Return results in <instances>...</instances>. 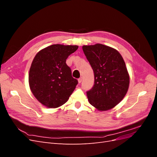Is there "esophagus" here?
Masks as SVG:
<instances>
[{
	"label": "esophagus",
	"mask_w": 157,
	"mask_h": 157,
	"mask_svg": "<svg viewBox=\"0 0 157 157\" xmlns=\"http://www.w3.org/2000/svg\"><path fill=\"white\" fill-rule=\"evenodd\" d=\"M82 81V77H80V78H79L78 79V83H81V82Z\"/></svg>",
	"instance_id": "34e87169"
}]
</instances>
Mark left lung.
Segmentation results:
<instances>
[{"label": "left lung", "mask_w": 157, "mask_h": 157, "mask_svg": "<svg viewBox=\"0 0 157 157\" xmlns=\"http://www.w3.org/2000/svg\"><path fill=\"white\" fill-rule=\"evenodd\" d=\"M82 50L94 73V84L86 92L89 103L99 111L115 107L126 94L130 77L122 56L101 44L83 46Z\"/></svg>", "instance_id": "1"}]
</instances>
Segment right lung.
I'll return each mask as SVG.
<instances>
[{
	"instance_id": "obj_1",
	"label": "right lung",
	"mask_w": 157,
	"mask_h": 157,
	"mask_svg": "<svg viewBox=\"0 0 157 157\" xmlns=\"http://www.w3.org/2000/svg\"><path fill=\"white\" fill-rule=\"evenodd\" d=\"M76 45L53 44L39 51L33 59L29 73L30 89L42 105L57 108L67 101L78 84L66 64Z\"/></svg>"
}]
</instances>
